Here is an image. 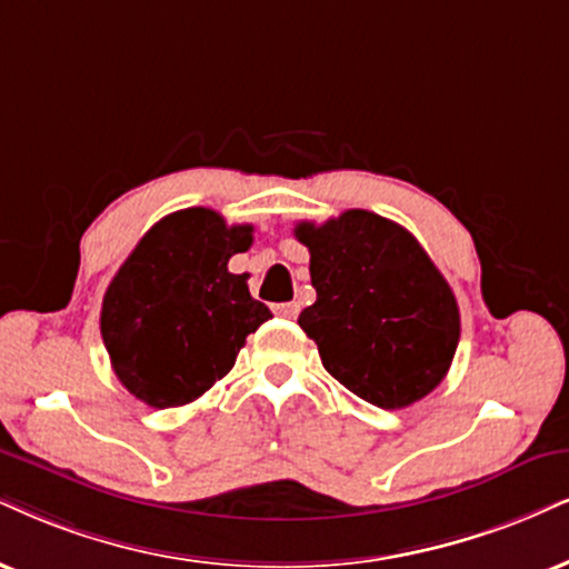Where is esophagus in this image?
I'll use <instances>...</instances> for the list:
<instances>
[{"instance_id":"obj_1","label":"esophagus","mask_w":569,"mask_h":569,"mask_svg":"<svg viewBox=\"0 0 569 569\" xmlns=\"http://www.w3.org/2000/svg\"><path fill=\"white\" fill-rule=\"evenodd\" d=\"M273 313H277V317H284V319H296L300 313V303H279V306H273Z\"/></svg>"}]
</instances>
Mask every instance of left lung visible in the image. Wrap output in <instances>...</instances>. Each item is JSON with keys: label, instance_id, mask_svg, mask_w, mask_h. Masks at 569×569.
Masks as SVG:
<instances>
[{"label": "left lung", "instance_id": "8db88e82", "mask_svg": "<svg viewBox=\"0 0 569 569\" xmlns=\"http://www.w3.org/2000/svg\"><path fill=\"white\" fill-rule=\"evenodd\" d=\"M317 303L298 325L329 375L380 409H406L438 388L459 346V306L417 237L371 210L317 227L300 221Z\"/></svg>", "mask_w": 569, "mask_h": 569}]
</instances>
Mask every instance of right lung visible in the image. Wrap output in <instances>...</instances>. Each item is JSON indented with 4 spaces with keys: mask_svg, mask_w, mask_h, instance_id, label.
<instances>
[{
    "mask_svg": "<svg viewBox=\"0 0 569 569\" xmlns=\"http://www.w3.org/2000/svg\"><path fill=\"white\" fill-rule=\"evenodd\" d=\"M252 244L210 208L160 219L131 250L102 298L100 329L118 380L152 409L192 403L229 375L244 338L271 311L229 258Z\"/></svg>",
    "mask_w": 569,
    "mask_h": 569,
    "instance_id": "1",
    "label": "right lung"
}]
</instances>
